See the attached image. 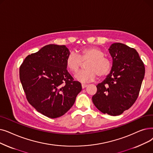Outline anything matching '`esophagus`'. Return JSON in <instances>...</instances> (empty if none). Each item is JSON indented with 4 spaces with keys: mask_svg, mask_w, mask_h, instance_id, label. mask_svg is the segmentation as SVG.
<instances>
[{
    "mask_svg": "<svg viewBox=\"0 0 153 153\" xmlns=\"http://www.w3.org/2000/svg\"><path fill=\"white\" fill-rule=\"evenodd\" d=\"M87 86H88L87 84H82V89H84V88H85L86 87H87Z\"/></svg>",
    "mask_w": 153,
    "mask_h": 153,
    "instance_id": "34e87169",
    "label": "esophagus"
}]
</instances>
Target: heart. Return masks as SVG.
<instances>
[{"label": "heart", "mask_w": 153, "mask_h": 153, "mask_svg": "<svg viewBox=\"0 0 153 153\" xmlns=\"http://www.w3.org/2000/svg\"><path fill=\"white\" fill-rule=\"evenodd\" d=\"M102 50L94 46H89L81 49L78 55L71 52L65 60L66 68L71 72H76L81 67L82 62H86L84 70L77 72L75 78L82 82L94 80L98 75L100 77L108 76L112 68L110 59L104 56Z\"/></svg>", "instance_id": "heart-1"}]
</instances>
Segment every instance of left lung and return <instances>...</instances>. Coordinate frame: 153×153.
<instances>
[{
  "label": "left lung",
  "mask_w": 153,
  "mask_h": 153,
  "mask_svg": "<svg viewBox=\"0 0 153 153\" xmlns=\"http://www.w3.org/2000/svg\"><path fill=\"white\" fill-rule=\"evenodd\" d=\"M112 58L110 74L98 84L92 102L104 114L118 116L136 101L144 77L145 68L137 52L122 43L109 49Z\"/></svg>",
  "instance_id": "left-lung-1"
}]
</instances>
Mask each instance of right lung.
Instances as JSON below:
<instances>
[{
	"label": "right lung",
	"mask_w": 153,
	"mask_h": 153,
	"mask_svg": "<svg viewBox=\"0 0 153 153\" xmlns=\"http://www.w3.org/2000/svg\"><path fill=\"white\" fill-rule=\"evenodd\" d=\"M66 46L45 45L26 57L19 76L28 102L39 112L50 118L65 114L82 90L66 69L69 54Z\"/></svg>",
	"instance_id": "1"
}]
</instances>
